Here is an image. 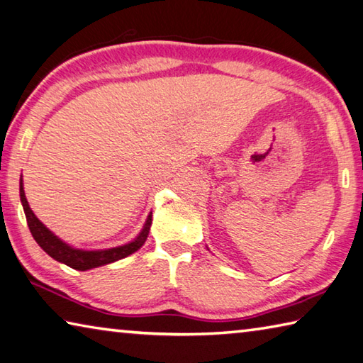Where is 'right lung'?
Wrapping results in <instances>:
<instances>
[{"label":"right lung","mask_w":363,"mask_h":363,"mask_svg":"<svg viewBox=\"0 0 363 363\" xmlns=\"http://www.w3.org/2000/svg\"><path fill=\"white\" fill-rule=\"evenodd\" d=\"M21 201H22V206H23L25 216H26V222H28V227H30L33 238H35V241L39 246H41L44 252L49 254L54 260L65 263V265H68L74 269H79V272H87V269H91V268L108 265V263L125 259V257H128L130 254L136 252V250L140 249L144 242H146L150 225H152V213H150L147 216L146 223H144V227L140 232V235H138L133 241L127 242V245L111 247V249H98V250L77 249V247H72V246L67 245L65 241H62L55 233H52L50 230L35 216V213H33L30 208L28 201H26L22 179H21Z\"/></svg>","instance_id":"obj_1"}]
</instances>
